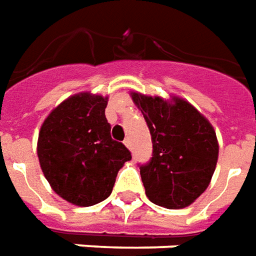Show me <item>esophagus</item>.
Returning <instances> with one entry per match:
<instances>
[{
	"label": "esophagus",
	"mask_w": 256,
	"mask_h": 256,
	"mask_svg": "<svg viewBox=\"0 0 256 256\" xmlns=\"http://www.w3.org/2000/svg\"><path fill=\"white\" fill-rule=\"evenodd\" d=\"M124 145L126 146V148H130V149H131V140H130V138H125Z\"/></svg>",
	"instance_id": "esophagus-1"
}]
</instances>
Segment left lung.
<instances>
[{"instance_id":"1","label":"left lung","mask_w":256,"mask_h":256,"mask_svg":"<svg viewBox=\"0 0 256 256\" xmlns=\"http://www.w3.org/2000/svg\"><path fill=\"white\" fill-rule=\"evenodd\" d=\"M134 103L150 131L153 153L139 164L146 196L167 209L191 205L204 194L218 163L219 145L210 122L180 98L172 103L134 92Z\"/></svg>"}]
</instances>
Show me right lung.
Returning <instances> with one entry per match:
<instances>
[{
  "instance_id": "add662e5",
  "label": "right lung",
  "mask_w": 256,
  "mask_h": 256,
  "mask_svg": "<svg viewBox=\"0 0 256 256\" xmlns=\"http://www.w3.org/2000/svg\"><path fill=\"white\" fill-rule=\"evenodd\" d=\"M107 98L79 93L51 111L38 132L37 156L44 177L65 200L92 206L110 196L131 152L111 138Z\"/></svg>"
}]
</instances>
